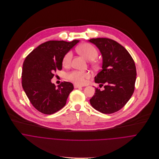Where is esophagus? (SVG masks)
<instances>
[{
  "mask_svg": "<svg viewBox=\"0 0 159 159\" xmlns=\"http://www.w3.org/2000/svg\"><path fill=\"white\" fill-rule=\"evenodd\" d=\"M74 87H75V88H81V87H82V86H80V85H78V84H74Z\"/></svg>",
  "mask_w": 159,
  "mask_h": 159,
  "instance_id": "34e87169",
  "label": "esophagus"
}]
</instances>
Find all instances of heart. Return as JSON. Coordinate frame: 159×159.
I'll return each instance as SVG.
<instances>
[{"mask_svg":"<svg viewBox=\"0 0 159 159\" xmlns=\"http://www.w3.org/2000/svg\"><path fill=\"white\" fill-rule=\"evenodd\" d=\"M77 51L78 52L84 56L86 59L89 61H92L94 64L96 63L94 59H96L98 55L97 49L93 45L89 43H84L78 47ZM73 57V53L71 51H69L63 57L62 64L64 66H68L71 63ZM91 76V75L88 72H83L81 71H74L68 74V78L72 82L76 84L83 85L86 84L87 79Z\"/></svg>","mask_w":159,"mask_h":159,"instance_id":"heart-1","label":"heart"}]
</instances>
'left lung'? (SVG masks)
<instances>
[{"instance_id": "left-lung-1", "label": "left lung", "mask_w": 159, "mask_h": 159, "mask_svg": "<svg viewBox=\"0 0 159 159\" xmlns=\"http://www.w3.org/2000/svg\"><path fill=\"white\" fill-rule=\"evenodd\" d=\"M100 50L103 59L102 70L94 77V82L104 84V89L95 88L89 100L97 110L111 114L122 108L134 93L136 67L131 55L123 46L108 38L91 39Z\"/></svg>"}]
</instances>
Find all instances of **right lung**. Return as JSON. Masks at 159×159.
<instances>
[{"label": "right lung", "instance_id": "right-lung-1", "mask_svg": "<svg viewBox=\"0 0 159 159\" xmlns=\"http://www.w3.org/2000/svg\"><path fill=\"white\" fill-rule=\"evenodd\" d=\"M80 41H49L40 44L25 57L22 85L31 104L39 111L53 114L66 103L73 90L71 83L62 82L57 88L51 83L54 73L61 70L62 59Z\"/></svg>", "mask_w": 159, "mask_h": 159}]
</instances>
